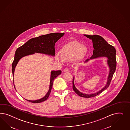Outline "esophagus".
I'll use <instances>...</instances> for the list:
<instances>
[{
	"label": "esophagus",
	"mask_w": 130,
	"mask_h": 130,
	"mask_svg": "<svg viewBox=\"0 0 130 130\" xmlns=\"http://www.w3.org/2000/svg\"><path fill=\"white\" fill-rule=\"evenodd\" d=\"M69 71H70V69L68 68H66L64 69V72H69Z\"/></svg>",
	"instance_id": "esophagus-1"
}]
</instances>
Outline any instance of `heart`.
<instances>
[{"mask_svg":"<svg viewBox=\"0 0 130 130\" xmlns=\"http://www.w3.org/2000/svg\"><path fill=\"white\" fill-rule=\"evenodd\" d=\"M87 48L82 44L77 42H71L66 44L62 49V53L65 58L71 59L75 57V60L80 61L82 60L87 54ZM56 59L62 62L64 58L61 55H57Z\"/></svg>","mask_w":130,"mask_h":130,"instance_id":"b5f03b06","label":"heart"}]
</instances>
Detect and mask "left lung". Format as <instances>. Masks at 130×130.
<instances>
[{"label": "left lung", "instance_id": "8db88e82", "mask_svg": "<svg viewBox=\"0 0 130 130\" xmlns=\"http://www.w3.org/2000/svg\"><path fill=\"white\" fill-rule=\"evenodd\" d=\"M87 37L91 39L93 42V45L94 47L93 55L90 57V59L96 58L100 57H106L108 58V63L110 68V71L109 73V77L106 86L103 89H102L100 91L96 93L95 94H92L90 95H88L83 94V93L79 91L75 87L74 84V79L73 81V88L74 91L78 96L81 97H83L86 98H89L101 94V92L103 91L106 89L109 88V86L110 84L112 78L113 74L116 70V50L113 46L109 44V43L105 41L104 38H102L101 36L98 35H84ZM89 59H88L86 62H88Z\"/></svg>", "mask_w": 130, "mask_h": 130}]
</instances>
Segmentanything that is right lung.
<instances>
[{"label":"right lung","instance_id":"right-lung-1","mask_svg":"<svg viewBox=\"0 0 130 130\" xmlns=\"http://www.w3.org/2000/svg\"><path fill=\"white\" fill-rule=\"evenodd\" d=\"M63 35L64 32H55L40 36L38 37L29 39L23 45L18 48L15 52L14 59L12 63L13 76L14 75L15 68L17 65V63L19 60L23 56L33 54L34 53H42L54 56L55 55V43ZM61 74V70L51 72L50 88L45 96L37 101H27L34 103H41L46 101L50 94L54 80Z\"/></svg>","mask_w":130,"mask_h":130}]
</instances>
